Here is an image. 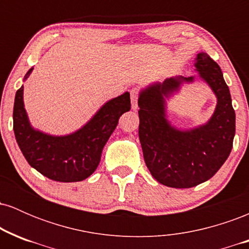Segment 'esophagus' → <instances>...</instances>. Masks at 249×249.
<instances>
[{
  "instance_id": "1",
  "label": "esophagus",
  "mask_w": 249,
  "mask_h": 249,
  "mask_svg": "<svg viewBox=\"0 0 249 249\" xmlns=\"http://www.w3.org/2000/svg\"><path fill=\"white\" fill-rule=\"evenodd\" d=\"M131 103H132V110L136 111L138 108V97H139V91L138 89H132L131 90Z\"/></svg>"
}]
</instances>
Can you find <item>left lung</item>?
<instances>
[{
  "label": "left lung",
  "mask_w": 249,
  "mask_h": 249,
  "mask_svg": "<svg viewBox=\"0 0 249 249\" xmlns=\"http://www.w3.org/2000/svg\"><path fill=\"white\" fill-rule=\"evenodd\" d=\"M196 70L216 96L206 124L179 130L166 118V99L194 77H171L139 93V141L145 164L157 181L168 187L190 188L207 181L224 165L233 147L235 112L221 69L207 53L196 55Z\"/></svg>",
  "instance_id": "1"
}]
</instances>
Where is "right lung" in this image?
I'll return each mask as SVG.
<instances>
[{
    "label": "right lung",
    "mask_w": 249,
    "mask_h": 249,
    "mask_svg": "<svg viewBox=\"0 0 249 249\" xmlns=\"http://www.w3.org/2000/svg\"><path fill=\"white\" fill-rule=\"evenodd\" d=\"M33 68L25 73L30 76ZM131 108L130 93L105 103L84 126L67 136H51L31 126L24 108L23 85L16 91L14 103V132L24 158L31 167L55 181L75 182L96 171L102 151L118 124Z\"/></svg>",
    "instance_id": "add662e5"
}]
</instances>
